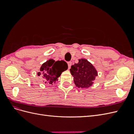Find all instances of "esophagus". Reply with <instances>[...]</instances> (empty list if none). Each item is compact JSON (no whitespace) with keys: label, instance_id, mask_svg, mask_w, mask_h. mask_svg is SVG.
<instances>
[{"label":"esophagus","instance_id":"34e87169","mask_svg":"<svg viewBox=\"0 0 134 134\" xmlns=\"http://www.w3.org/2000/svg\"><path fill=\"white\" fill-rule=\"evenodd\" d=\"M71 64H72V63H71V62H68V69H70V68L71 65Z\"/></svg>","mask_w":134,"mask_h":134}]
</instances>
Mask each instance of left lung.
Returning <instances> with one entry per match:
<instances>
[{"label": "left lung", "mask_w": 134, "mask_h": 134, "mask_svg": "<svg viewBox=\"0 0 134 134\" xmlns=\"http://www.w3.org/2000/svg\"><path fill=\"white\" fill-rule=\"evenodd\" d=\"M74 77V82L76 87L88 88L92 86L98 72L93 65L85 59L79 60V62L71 65L70 69Z\"/></svg>", "instance_id": "obj_1"}]
</instances>
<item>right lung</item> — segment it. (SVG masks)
<instances>
[{
  "label": "right lung",
  "mask_w": 134,
  "mask_h": 134,
  "mask_svg": "<svg viewBox=\"0 0 134 134\" xmlns=\"http://www.w3.org/2000/svg\"><path fill=\"white\" fill-rule=\"evenodd\" d=\"M68 68L67 63L63 60L55 62L53 59H50L42 65L37 75L42 76L45 84H52L58 80L62 72L67 70Z\"/></svg>",
  "instance_id": "right-lung-1"
}]
</instances>
